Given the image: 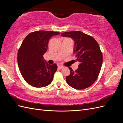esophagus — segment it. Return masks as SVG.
<instances>
[{
	"mask_svg": "<svg viewBox=\"0 0 123 123\" xmlns=\"http://www.w3.org/2000/svg\"><path fill=\"white\" fill-rule=\"evenodd\" d=\"M63 68H64V67H63L62 66L58 65V68L59 69H62Z\"/></svg>",
	"mask_w": 123,
	"mask_h": 123,
	"instance_id": "34e87169",
	"label": "esophagus"
}]
</instances>
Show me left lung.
Segmentation results:
<instances>
[{
  "instance_id": "obj_1",
  "label": "left lung",
  "mask_w": 123,
  "mask_h": 123,
  "mask_svg": "<svg viewBox=\"0 0 123 123\" xmlns=\"http://www.w3.org/2000/svg\"><path fill=\"white\" fill-rule=\"evenodd\" d=\"M62 36L70 37L75 42L74 52L80 62L75 71L69 67L70 75L66 77L71 87L83 90L87 88L97 80L103 63V54L99 44L92 36L79 31L62 33Z\"/></svg>"
}]
</instances>
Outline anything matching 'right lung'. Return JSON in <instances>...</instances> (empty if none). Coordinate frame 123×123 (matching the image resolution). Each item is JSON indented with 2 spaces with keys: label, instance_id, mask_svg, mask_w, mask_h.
Masks as SVG:
<instances>
[{
  "label": "right lung",
  "instance_id": "1",
  "mask_svg": "<svg viewBox=\"0 0 123 123\" xmlns=\"http://www.w3.org/2000/svg\"><path fill=\"white\" fill-rule=\"evenodd\" d=\"M59 32L37 31L29 34L17 53V62L22 76L28 84L36 88L47 86L52 81L56 64L49 65L43 60L51 37Z\"/></svg>",
  "mask_w": 123,
  "mask_h": 123
}]
</instances>
